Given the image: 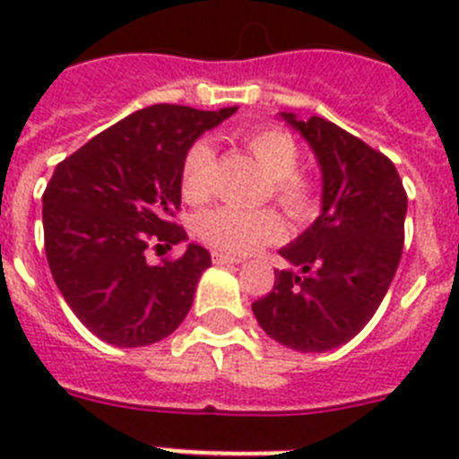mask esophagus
<instances>
[{
    "instance_id": "obj_1",
    "label": "esophagus",
    "mask_w": 459,
    "mask_h": 459,
    "mask_svg": "<svg viewBox=\"0 0 459 459\" xmlns=\"http://www.w3.org/2000/svg\"><path fill=\"white\" fill-rule=\"evenodd\" d=\"M212 262H214V264H219V266H226V264H240L243 259L236 257V255H226V252L214 250V252H212Z\"/></svg>"
}]
</instances>
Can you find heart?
Masks as SVG:
<instances>
[{"mask_svg": "<svg viewBox=\"0 0 459 459\" xmlns=\"http://www.w3.org/2000/svg\"><path fill=\"white\" fill-rule=\"evenodd\" d=\"M245 147L266 173L272 197L283 212L293 221L312 219L319 197L312 180L295 171L300 164V147L293 135L281 128H259L245 135ZM214 164L216 154L209 140H197L190 145L180 169V190L187 202L197 204L212 195ZM197 233L216 250L247 255L262 245L281 240L286 226L273 209L243 212L236 207H216L197 219Z\"/></svg>", "mask_w": 459, "mask_h": 459, "instance_id": "heart-1", "label": "heart"}]
</instances>
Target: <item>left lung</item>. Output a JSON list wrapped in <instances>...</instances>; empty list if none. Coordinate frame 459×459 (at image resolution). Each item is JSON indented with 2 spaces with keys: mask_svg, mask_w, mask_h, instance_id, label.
<instances>
[{
  "mask_svg": "<svg viewBox=\"0 0 459 459\" xmlns=\"http://www.w3.org/2000/svg\"><path fill=\"white\" fill-rule=\"evenodd\" d=\"M281 118L321 171V214L279 255L290 269L252 305L259 326L298 352L352 341L388 293L405 243L407 195L388 157L321 117Z\"/></svg>",
  "mask_w": 459,
  "mask_h": 459,
  "instance_id": "8db88e82",
  "label": "left lung"
}]
</instances>
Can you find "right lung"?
I'll return each instance as SVG.
<instances>
[{
    "label": "right lung",
    "instance_id": "add662e5",
    "mask_svg": "<svg viewBox=\"0 0 459 459\" xmlns=\"http://www.w3.org/2000/svg\"><path fill=\"white\" fill-rule=\"evenodd\" d=\"M236 111L154 104L54 169L42 195L47 262L64 300L97 338L118 348L152 345L190 312L202 272L212 266L209 252L190 243L183 257L150 264L145 250L187 240L171 221L183 159L202 133Z\"/></svg>",
    "mask_w": 459,
    "mask_h": 459
}]
</instances>
